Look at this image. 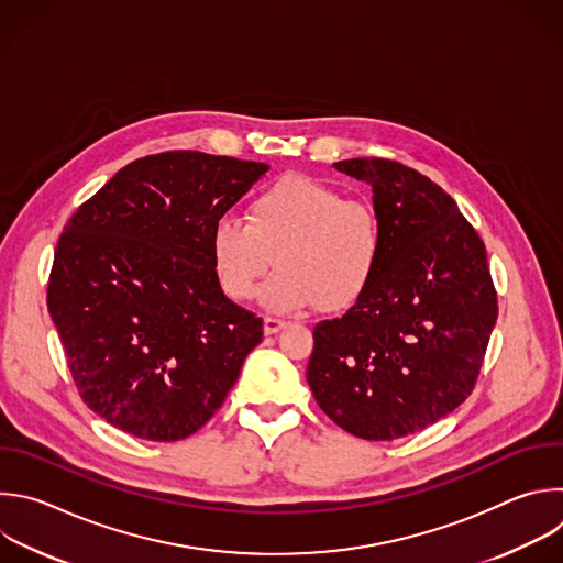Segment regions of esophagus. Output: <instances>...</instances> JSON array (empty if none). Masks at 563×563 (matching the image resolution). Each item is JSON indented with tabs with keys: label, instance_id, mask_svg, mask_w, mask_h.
Listing matches in <instances>:
<instances>
[{
	"label": "esophagus",
	"instance_id": "1",
	"mask_svg": "<svg viewBox=\"0 0 563 563\" xmlns=\"http://www.w3.org/2000/svg\"><path fill=\"white\" fill-rule=\"evenodd\" d=\"M285 324H287L285 320L267 316V318H265V333H267V335H272V333H278V331H280Z\"/></svg>",
	"mask_w": 563,
	"mask_h": 563
}]
</instances>
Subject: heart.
<instances>
[{
    "label": "heart",
    "mask_w": 563,
    "mask_h": 563,
    "mask_svg": "<svg viewBox=\"0 0 563 563\" xmlns=\"http://www.w3.org/2000/svg\"><path fill=\"white\" fill-rule=\"evenodd\" d=\"M250 223L225 214L210 234L212 263L223 291L234 300L256 296L267 309L294 313L311 305L340 311L357 302L385 256L378 210L344 199L338 187L309 176H285L250 206Z\"/></svg>",
    "instance_id": "heart-1"
}]
</instances>
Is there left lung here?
<instances>
[{
	"instance_id": "left-lung-1",
	"label": "left lung",
	"mask_w": 563,
	"mask_h": 563,
	"mask_svg": "<svg viewBox=\"0 0 563 563\" xmlns=\"http://www.w3.org/2000/svg\"><path fill=\"white\" fill-rule=\"evenodd\" d=\"M333 167L371 185L385 256L342 318L313 327L307 383L346 433L398 440L471 396L497 320V291L482 239L429 176L389 158Z\"/></svg>"
}]
</instances>
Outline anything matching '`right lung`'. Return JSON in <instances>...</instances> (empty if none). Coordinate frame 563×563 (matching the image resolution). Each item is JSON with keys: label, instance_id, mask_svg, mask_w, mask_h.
Instances as JSON below:
<instances>
[{"label": "right lung", "instance_id": "add662e5", "mask_svg": "<svg viewBox=\"0 0 563 563\" xmlns=\"http://www.w3.org/2000/svg\"><path fill=\"white\" fill-rule=\"evenodd\" d=\"M267 169L192 150L150 154L66 223L48 311L81 400L108 424L176 442L225 402L263 320L223 294L210 234Z\"/></svg>", "mask_w": 563, "mask_h": 563}]
</instances>
